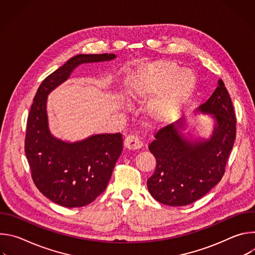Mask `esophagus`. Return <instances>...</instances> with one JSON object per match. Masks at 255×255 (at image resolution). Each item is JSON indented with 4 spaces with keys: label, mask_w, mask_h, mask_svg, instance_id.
I'll use <instances>...</instances> for the list:
<instances>
[{
    "label": "esophagus",
    "mask_w": 255,
    "mask_h": 255,
    "mask_svg": "<svg viewBox=\"0 0 255 255\" xmlns=\"http://www.w3.org/2000/svg\"><path fill=\"white\" fill-rule=\"evenodd\" d=\"M142 142L139 140L137 136L129 135L124 140V146L129 150H137L142 147Z\"/></svg>",
    "instance_id": "34e87169"
}]
</instances>
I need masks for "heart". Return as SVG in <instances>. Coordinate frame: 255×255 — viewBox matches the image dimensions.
<instances>
[{"mask_svg":"<svg viewBox=\"0 0 255 255\" xmlns=\"http://www.w3.org/2000/svg\"><path fill=\"white\" fill-rule=\"evenodd\" d=\"M197 89L195 72L169 60L154 62L128 74L123 95L131 105H139L152 96L146 106L147 118L155 124L173 121L192 101Z\"/></svg>","mask_w":255,"mask_h":255,"instance_id":"obj_1","label":"heart"}]
</instances>
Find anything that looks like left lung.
Segmentation results:
<instances>
[{"label": "left lung", "mask_w": 255, "mask_h": 255, "mask_svg": "<svg viewBox=\"0 0 255 255\" xmlns=\"http://www.w3.org/2000/svg\"><path fill=\"white\" fill-rule=\"evenodd\" d=\"M195 115H209L213 124L208 136L189 128L188 118L162 128L149 145L156 159L147 179L151 196L159 203L178 207L204 197L221 180L236 137V119L231 98L222 80Z\"/></svg>", "instance_id": "left-lung-1"}]
</instances>
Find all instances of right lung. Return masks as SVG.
<instances>
[{"instance_id":"add662e5","label":"right lung","mask_w":255,"mask_h":255,"mask_svg":"<svg viewBox=\"0 0 255 255\" xmlns=\"http://www.w3.org/2000/svg\"><path fill=\"white\" fill-rule=\"evenodd\" d=\"M115 54H78L49 75L36 93L27 121L25 153L35 186L52 202L78 208L92 203L107 188L123 149L120 133L94 134L70 142L49 129L48 95L79 65L111 61Z\"/></svg>"}]
</instances>
